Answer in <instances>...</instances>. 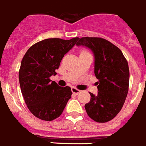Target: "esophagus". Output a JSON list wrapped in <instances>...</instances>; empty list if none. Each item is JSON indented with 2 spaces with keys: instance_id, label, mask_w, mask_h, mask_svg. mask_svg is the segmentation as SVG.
Returning a JSON list of instances; mask_svg holds the SVG:
<instances>
[{
  "instance_id": "esophagus-1",
  "label": "esophagus",
  "mask_w": 146,
  "mask_h": 146,
  "mask_svg": "<svg viewBox=\"0 0 146 146\" xmlns=\"http://www.w3.org/2000/svg\"><path fill=\"white\" fill-rule=\"evenodd\" d=\"M72 93L74 94V95H78V94H79L80 93V90H78L76 88H74V87H72Z\"/></svg>"
}]
</instances>
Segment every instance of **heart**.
<instances>
[{"label":"heart","instance_id":"1","mask_svg":"<svg viewBox=\"0 0 146 146\" xmlns=\"http://www.w3.org/2000/svg\"><path fill=\"white\" fill-rule=\"evenodd\" d=\"M84 53H88V52H87L86 50H82V52H81V54H84Z\"/></svg>","mask_w":146,"mask_h":146}]
</instances>
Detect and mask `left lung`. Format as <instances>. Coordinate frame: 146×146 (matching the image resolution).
I'll use <instances>...</instances> for the list:
<instances>
[{"label":"left lung","instance_id":"1","mask_svg":"<svg viewBox=\"0 0 146 146\" xmlns=\"http://www.w3.org/2000/svg\"><path fill=\"white\" fill-rule=\"evenodd\" d=\"M77 46L89 48L95 56L94 73L98 82V94L89 92L91 99L85 105L93 121L105 123L114 118L124 105L129 86V68L117 46L100 37L78 38Z\"/></svg>","mask_w":146,"mask_h":146}]
</instances>
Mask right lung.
<instances>
[{
	"label": "right lung",
	"mask_w": 146,
	"mask_h": 146,
	"mask_svg": "<svg viewBox=\"0 0 146 146\" xmlns=\"http://www.w3.org/2000/svg\"><path fill=\"white\" fill-rule=\"evenodd\" d=\"M78 40L50 38L35 43L22 58L19 72L21 91L29 110L42 121H53L62 113L72 92L60 87L51 75H56L60 61Z\"/></svg>",
	"instance_id": "1"
}]
</instances>
